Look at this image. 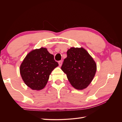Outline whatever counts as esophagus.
I'll list each match as a JSON object with an SVG mask.
<instances>
[{
	"label": "esophagus",
	"mask_w": 122,
	"mask_h": 122,
	"mask_svg": "<svg viewBox=\"0 0 122 122\" xmlns=\"http://www.w3.org/2000/svg\"><path fill=\"white\" fill-rule=\"evenodd\" d=\"M58 64H59V66H60V67H61V66L62 65V61H58Z\"/></svg>",
	"instance_id": "34e87169"
}]
</instances>
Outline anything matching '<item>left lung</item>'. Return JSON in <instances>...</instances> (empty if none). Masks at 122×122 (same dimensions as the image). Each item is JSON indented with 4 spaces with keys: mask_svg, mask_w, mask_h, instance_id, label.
<instances>
[{
    "mask_svg": "<svg viewBox=\"0 0 122 122\" xmlns=\"http://www.w3.org/2000/svg\"><path fill=\"white\" fill-rule=\"evenodd\" d=\"M67 57L61 69L66 75L72 86L76 90L86 88L94 79L97 65L83 48L71 47L67 52Z\"/></svg>",
    "mask_w": 122,
    "mask_h": 122,
    "instance_id": "left-lung-1",
    "label": "left lung"
}]
</instances>
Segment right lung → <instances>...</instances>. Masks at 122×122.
<instances>
[{
    "mask_svg": "<svg viewBox=\"0 0 122 122\" xmlns=\"http://www.w3.org/2000/svg\"><path fill=\"white\" fill-rule=\"evenodd\" d=\"M58 66L53 55L46 48L32 50L25 56L20 67L23 81L33 90L40 91L45 87L53 70Z\"/></svg>",
    "mask_w": 122,
    "mask_h": 122,
    "instance_id": "right-lung-1",
    "label": "right lung"
}]
</instances>
